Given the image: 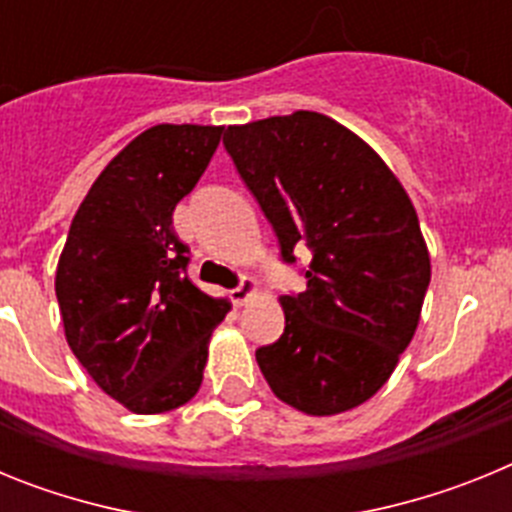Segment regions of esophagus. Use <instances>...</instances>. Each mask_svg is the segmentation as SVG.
<instances>
[{
	"label": "esophagus",
	"mask_w": 512,
	"mask_h": 512,
	"mask_svg": "<svg viewBox=\"0 0 512 512\" xmlns=\"http://www.w3.org/2000/svg\"><path fill=\"white\" fill-rule=\"evenodd\" d=\"M256 292H259V282H256V279H251V277H243L238 287L230 289V300H233L235 305L241 307V305H246V302L251 300V297L256 295Z\"/></svg>",
	"instance_id": "34e87169"
}]
</instances>
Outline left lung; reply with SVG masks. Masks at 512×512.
Returning <instances> with one entry per match:
<instances>
[{
  "instance_id": "8db88e82",
  "label": "left lung",
  "mask_w": 512,
  "mask_h": 512,
  "mask_svg": "<svg viewBox=\"0 0 512 512\" xmlns=\"http://www.w3.org/2000/svg\"><path fill=\"white\" fill-rule=\"evenodd\" d=\"M225 148L279 238L307 246L300 295H282L284 333L256 361L271 392L307 415L377 395L413 341L431 282L418 212L369 143L320 112L230 125Z\"/></svg>"
}]
</instances>
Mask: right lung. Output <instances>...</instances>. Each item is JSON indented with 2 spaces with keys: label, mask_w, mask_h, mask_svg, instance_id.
<instances>
[{
  "label": "right lung",
  "mask_w": 512,
  "mask_h": 512,
  "mask_svg": "<svg viewBox=\"0 0 512 512\" xmlns=\"http://www.w3.org/2000/svg\"><path fill=\"white\" fill-rule=\"evenodd\" d=\"M220 125H153L87 192L56 269L63 333L89 377L138 415L197 395L212 330L230 302L187 277L174 207L205 174Z\"/></svg>",
  "instance_id": "obj_1"
}]
</instances>
